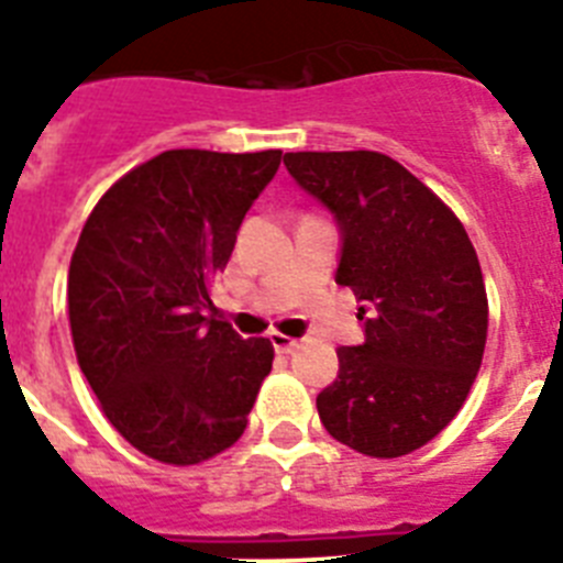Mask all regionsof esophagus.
<instances>
[{
    "mask_svg": "<svg viewBox=\"0 0 563 563\" xmlns=\"http://www.w3.org/2000/svg\"><path fill=\"white\" fill-rule=\"evenodd\" d=\"M268 340H272V346L277 349V352H283V354L295 352V349L300 346V340L289 338V334H283V332H272V334H268Z\"/></svg>",
    "mask_w": 563,
    "mask_h": 563,
    "instance_id": "34e87169",
    "label": "esophagus"
}]
</instances>
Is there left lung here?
Segmentation results:
<instances>
[{"label":"left lung","mask_w":563,"mask_h":563,"mask_svg":"<svg viewBox=\"0 0 563 563\" xmlns=\"http://www.w3.org/2000/svg\"><path fill=\"white\" fill-rule=\"evenodd\" d=\"M283 163L338 217L334 280L363 300L366 340L338 349L320 420L361 455H409L450 427L484 361L489 303L475 245L455 211L386 154L291 151Z\"/></svg>","instance_id":"obj_1"}]
</instances>
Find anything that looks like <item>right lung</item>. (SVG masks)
Returning a JSON list of instances; mask_svg holds the SVG:
<instances>
[{
    "label": "right lung",
    "instance_id": "right-lung-1",
    "mask_svg": "<svg viewBox=\"0 0 563 563\" xmlns=\"http://www.w3.org/2000/svg\"><path fill=\"white\" fill-rule=\"evenodd\" d=\"M283 151H163L122 174L82 225L68 268L79 369L102 415L159 464L194 466L240 441L272 372L211 303L238 229Z\"/></svg>",
    "mask_w": 563,
    "mask_h": 563
}]
</instances>
